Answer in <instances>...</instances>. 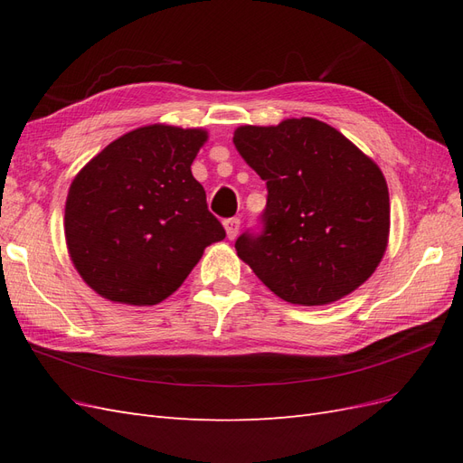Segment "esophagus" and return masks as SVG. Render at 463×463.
Listing matches in <instances>:
<instances>
[{
	"label": "esophagus",
	"mask_w": 463,
	"mask_h": 463,
	"mask_svg": "<svg viewBox=\"0 0 463 463\" xmlns=\"http://www.w3.org/2000/svg\"><path fill=\"white\" fill-rule=\"evenodd\" d=\"M240 226H241L240 218H228V220H223V228H226L228 240H235L237 232H240Z\"/></svg>",
	"instance_id": "obj_1"
}]
</instances>
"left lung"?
Wrapping results in <instances>:
<instances>
[{
	"label": "left lung",
	"mask_w": 463,
	"mask_h": 463,
	"mask_svg": "<svg viewBox=\"0 0 463 463\" xmlns=\"http://www.w3.org/2000/svg\"><path fill=\"white\" fill-rule=\"evenodd\" d=\"M233 145L269 189L262 235L235 241L260 282L303 307L334 303L365 284L390 235L388 185L374 160L313 118L241 125Z\"/></svg>",
	"instance_id": "1"
}]
</instances>
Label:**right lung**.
I'll return each instance as SVG.
<instances>
[{
    "label": "right lung",
    "mask_w": 463,
    "mask_h": 463,
    "mask_svg": "<svg viewBox=\"0 0 463 463\" xmlns=\"http://www.w3.org/2000/svg\"><path fill=\"white\" fill-rule=\"evenodd\" d=\"M206 129L152 123L109 143L75 175L65 201L71 262L98 296L146 307L170 298L226 237L191 164Z\"/></svg>",
    "instance_id": "obj_1"
}]
</instances>
